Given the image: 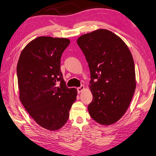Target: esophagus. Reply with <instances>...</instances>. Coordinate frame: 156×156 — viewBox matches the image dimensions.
<instances>
[{"mask_svg": "<svg viewBox=\"0 0 156 156\" xmlns=\"http://www.w3.org/2000/svg\"><path fill=\"white\" fill-rule=\"evenodd\" d=\"M77 92L78 93H81V92H82L83 89H84V87H83V85H82V86H80V87H77Z\"/></svg>", "mask_w": 156, "mask_h": 156, "instance_id": "34e87169", "label": "esophagus"}]
</instances>
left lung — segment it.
<instances>
[{"label": "left lung", "instance_id": "obj_1", "mask_svg": "<svg viewBox=\"0 0 156 156\" xmlns=\"http://www.w3.org/2000/svg\"><path fill=\"white\" fill-rule=\"evenodd\" d=\"M91 73L90 115L103 125L118 121L127 111L136 89L134 62L125 43L107 29H97L77 39Z\"/></svg>", "mask_w": 156, "mask_h": 156}]
</instances>
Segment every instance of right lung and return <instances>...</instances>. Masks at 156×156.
<instances>
[{"instance_id": "obj_1", "label": "right lung", "mask_w": 156, "mask_h": 156, "mask_svg": "<svg viewBox=\"0 0 156 156\" xmlns=\"http://www.w3.org/2000/svg\"><path fill=\"white\" fill-rule=\"evenodd\" d=\"M69 42L65 38L37 37L22 50L17 62L20 101L36 122L48 130L59 129L66 123L76 98V89L67 88L60 70V58Z\"/></svg>"}]
</instances>
